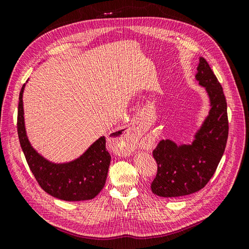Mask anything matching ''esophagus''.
<instances>
[{"instance_id": "obj_1", "label": "esophagus", "mask_w": 249, "mask_h": 249, "mask_svg": "<svg viewBox=\"0 0 249 249\" xmlns=\"http://www.w3.org/2000/svg\"><path fill=\"white\" fill-rule=\"evenodd\" d=\"M136 129H129V130H124L119 131L117 136L114 137V140L118 142L120 144V149L123 150V153L129 154L131 150H133L134 141L136 139Z\"/></svg>"}]
</instances>
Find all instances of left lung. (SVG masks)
<instances>
[{"mask_svg":"<svg viewBox=\"0 0 249 249\" xmlns=\"http://www.w3.org/2000/svg\"><path fill=\"white\" fill-rule=\"evenodd\" d=\"M196 80L206 87L211 110L191 145L178 146L161 140L153 150L157 175L152 191L162 197H179L197 192L215 173L229 137L227 100L222 86L205 58H199Z\"/></svg>","mask_w":249,"mask_h":249,"instance_id":"1","label":"left lung"}]
</instances>
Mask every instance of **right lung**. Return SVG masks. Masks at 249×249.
<instances>
[{
    "label": "right lung",
    "instance_id": "1",
    "mask_svg": "<svg viewBox=\"0 0 249 249\" xmlns=\"http://www.w3.org/2000/svg\"><path fill=\"white\" fill-rule=\"evenodd\" d=\"M19 92L18 110V134L27 163L42 190L56 198L80 201L94 198L104 188L108 175L111 156L103 136L85 154L71 163L54 164L37 154L27 138L24 124L22 92Z\"/></svg>",
    "mask_w": 249,
    "mask_h": 249
}]
</instances>
